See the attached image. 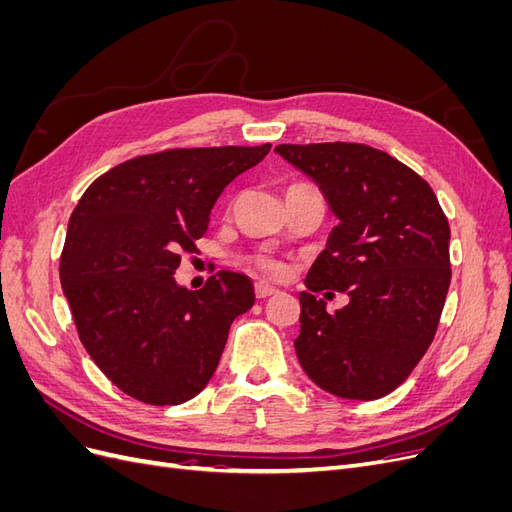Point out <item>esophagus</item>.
<instances>
[{"label":"esophagus","instance_id":"obj_1","mask_svg":"<svg viewBox=\"0 0 512 512\" xmlns=\"http://www.w3.org/2000/svg\"><path fill=\"white\" fill-rule=\"evenodd\" d=\"M277 290L273 286H267V284H256V299H269L273 297Z\"/></svg>","mask_w":512,"mask_h":512}]
</instances>
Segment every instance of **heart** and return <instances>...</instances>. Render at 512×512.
<instances>
[{
  "label": "heart",
  "instance_id": "b5f03b06",
  "mask_svg": "<svg viewBox=\"0 0 512 512\" xmlns=\"http://www.w3.org/2000/svg\"><path fill=\"white\" fill-rule=\"evenodd\" d=\"M290 190H294V192H312L314 194V190L303 188V185H292ZM250 262H252V267L258 273H262L265 277H271V280H280V277H284L286 271H288L284 260H280L277 256H273V254H267V252L252 254Z\"/></svg>",
  "mask_w": 512,
  "mask_h": 512
}]
</instances>
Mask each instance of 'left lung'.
Segmentation results:
<instances>
[{
  "instance_id": "1",
  "label": "left lung",
  "mask_w": 512,
  "mask_h": 512,
  "mask_svg": "<svg viewBox=\"0 0 512 512\" xmlns=\"http://www.w3.org/2000/svg\"><path fill=\"white\" fill-rule=\"evenodd\" d=\"M275 151L320 185L339 218L299 294V363L337 397L389 395L431 346L451 286V228L438 196L410 166L361 143ZM318 291H346L351 303L329 315Z\"/></svg>"
}]
</instances>
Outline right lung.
Returning a JSON list of instances; mask_svg holds the SVG:
<instances>
[{"label": "right lung", "mask_w": 512, "mask_h": 512, "mask_svg": "<svg viewBox=\"0 0 512 512\" xmlns=\"http://www.w3.org/2000/svg\"><path fill=\"white\" fill-rule=\"evenodd\" d=\"M271 151L166 149L132 158L89 185L72 211L59 277L79 339L117 389L177 406L205 389L230 324L256 301L247 275L218 271L200 290L175 271L209 228L230 181Z\"/></svg>", "instance_id": "right-lung-1"}]
</instances>
